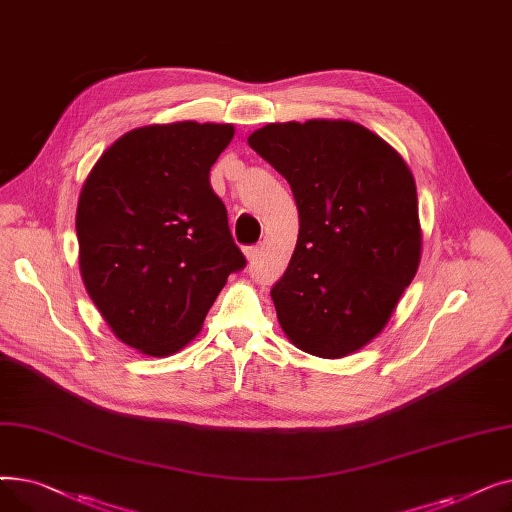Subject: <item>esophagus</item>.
Listing matches in <instances>:
<instances>
[{"label":"esophagus","mask_w":512,"mask_h":512,"mask_svg":"<svg viewBox=\"0 0 512 512\" xmlns=\"http://www.w3.org/2000/svg\"><path fill=\"white\" fill-rule=\"evenodd\" d=\"M245 257L249 261H255L259 257V247H245Z\"/></svg>","instance_id":"1"}]
</instances>
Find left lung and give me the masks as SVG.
<instances>
[{"mask_svg": "<svg viewBox=\"0 0 512 512\" xmlns=\"http://www.w3.org/2000/svg\"><path fill=\"white\" fill-rule=\"evenodd\" d=\"M290 184L299 238L272 288L301 351L340 359L378 336L417 274L421 226L409 166L348 120L267 124L249 137Z\"/></svg>", "mask_w": 512, "mask_h": 512, "instance_id": "8db88e82", "label": "left lung"}]
</instances>
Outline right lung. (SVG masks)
<instances>
[{
	"instance_id": "1",
	"label": "right lung",
	"mask_w": 512,
	"mask_h": 512,
	"mask_svg": "<svg viewBox=\"0 0 512 512\" xmlns=\"http://www.w3.org/2000/svg\"><path fill=\"white\" fill-rule=\"evenodd\" d=\"M234 126L134 128L87 176L76 207L80 276L112 332L149 357L191 342L230 274L247 265L209 170Z\"/></svg>"
}]
</instances>
